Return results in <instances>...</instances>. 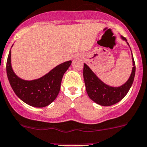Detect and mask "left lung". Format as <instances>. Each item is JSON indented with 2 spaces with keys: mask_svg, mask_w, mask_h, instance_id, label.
Segmentation results:
<instances>
[{
  "mask_svg": "<svg viewBox=\"0 0 147 147\" xmlns=\"http://www.w3.org/2000/svg\"><path fill=\"white\" fill-rule=\"evenodd\" d=\"M121 37L123 40H126L127 44L129 45L126 38L122 36ZM132 62H133V68L130 77L124 84L119 87H112L104 84L86 63H84L83 75H84L86 89L89 98L95 103L104 107L114 105L121 101L127 94L128 91H129L133 84L135 71H136V66H135L133 56H132Z\"/></svg>",
  "mask_w": 147,
  "mask_h": 147,
  "instance_id": "8db88e82",
  "label": "left lung"
}]
</instances>
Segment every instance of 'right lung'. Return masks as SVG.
Wrapping results in <instances>:
<instances>
[{"label": "right lung", "mask_w": 147, "mask_h": 147, "mask_svg": "<svg viewBox=\"0 0 147 147\" xmlns=\"http://www.w3.org/2000/svg\"><path fill=\"white\" fill-rule=\"evenodd\" d=\"M11 57L10 51L7 59L6 72L10 84L17 96L31 107L40 108L51 104L60 91L62 78L71 64V61L58 65L40 78L26 81L20 78L14 73Z\"/></svg>", "instance_id": "add662e5"}]
</instances>
